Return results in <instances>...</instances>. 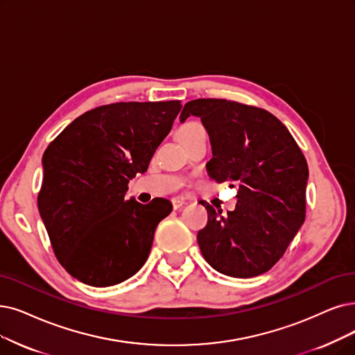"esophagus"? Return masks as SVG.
<instances>
[{
    "label": "esophagus",
    "mask_w": 355,
    "mask_h": 355,
    "mask_svg": "<svg viewBox=\"0 0 355 355\" xmlns=\"http://www.w3.org/2000/svg\"><path fill=\"white\" fill-rule=\"evenodd\" d=\"M172 204H173V208H175V209H179V208H182L183 205H185V201H183V200H179V198H173V200H172Z\"/></svg>",
    "instance_id": "34e87169"
}]
</instances>
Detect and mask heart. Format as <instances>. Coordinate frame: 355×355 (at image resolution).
<instances>
[{"mask_svg":"<svg viewBox=\"0 0 355 355\" xmlns=\"http://www.w3.org/2000/svg\"><path fill=\"white\" fill-rule=\"evenodd\" d=\"M201 131H204L202 125L200 122L191 121V122H187L185 125L180 126V130L178 132V137H179L180 141H183V139H187V138H189V137H192V135H195L198 132H201Z\"/></svg>","mask_w":355,"mask_h":355,"instance_id":"1","label":"heart"}]
</instances>
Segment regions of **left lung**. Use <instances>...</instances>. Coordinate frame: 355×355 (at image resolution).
Listing matches in <instances>:
<instances>
[{
  "mask_svg": "<svg viewBox=\"0 0 355 355\" xmlns=\"http://www.w3.org/2000/svg\"><path fill=\"white\" fill-rule=\"evenodd\" d=\"M191 115L201 118L209 135V178L239 187L236 208L227 214L201 202L208 211L196 236L202 257L224 275H261L279 261L304 221L307 162L284 123L265 109L196 98L183 107L180 122Z\"/></svg>",
  "mask_w": 355,
  "mask_h": 355,
  "instance_id": "obj_1",
  "label": "left lung"
}]
</instances>
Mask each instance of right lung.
Masks as SVG:
<instances>
[{
  "label": "right lung",
  "instance_id": "1",
  "mask_svg": "<svg viewBox=\"0 0 355 355\" xmlns=\"http://www.w3.org/2000/svg\"><path fill=\"white\" fill-rule=\"evenodd\" d=\"M179 101L121 102L71 122L44 153L37 207L56 259L92 287L131 278L150 254L157 224L172 202L126 201L180 112Z\"/></svg>",
  "mask_w": 355,
  "mask_h": 355
}]
</instances>
